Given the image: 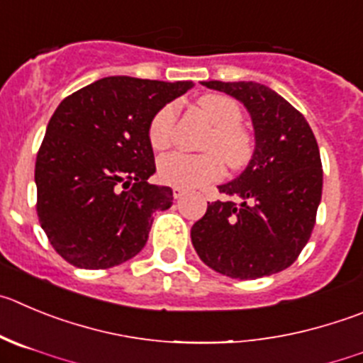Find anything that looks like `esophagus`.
<instances>
[{"mask_svg":"<svg viewBox=\"0 0 363 363\" xmlns=\"http://www.w3.org/2000/svg\"><path fill=\"white\" fill-rule=\"evenodd\" d=\"M172 191H174V199H182L186 195V189L182 188H174Z\"/></svg>","mask_w":363,"mask_h":363,"instance_id":"34e87169","label":"esophagus"}]
</instances>
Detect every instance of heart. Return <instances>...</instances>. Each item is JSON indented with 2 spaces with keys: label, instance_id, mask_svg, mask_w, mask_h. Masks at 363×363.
Listing matches in <instances>:
<instances>
[{
  "label": "heart",
  "instance_id": "heart-1",
  "mask_svg": "<svg viewBox=\"0 0 363 363\" xmlns=\"http://www.w3.org/2000/svg\"><path fill=\"white\" fill-rule=\"evenodd\" d=\"M206 116L215 125L204 143L206 154H184L172 152L159 159L157 177L161 182L174 188L195 189L204 188L218 181L223 174V162L231 168H240L249 161L252 154V143L247 132L240 128L243 120L238 101L223 94H206L199 100ZM177 105L174 101L162 105L148 123V143L154 150H164L170 147L174 138ZM222 155L221 158L219 155Z\"/></svg>",
  "mask_w": 363,
  "mask_h": 363
}]
</instances>
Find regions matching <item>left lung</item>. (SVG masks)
<instances>
[{
    "label": "left lung",
    "mask_w": 363,
    "mask_h": 363,
    "mask_svg": "<svg viewBox=\"0 0 363 363\" xmlns=\"http://www.w3.org/2000/svg\"><path fill=\"white\" fill-rule=\"evenodd\" d=\"M242 101L254 125L252 159L191 228L202 262L223 276L258 279L292 265L310 240L323 195L319 145L303 114L258 82H202Z\"/></svg>",
    "instance_id": "8db88e82"
}]
</instances>
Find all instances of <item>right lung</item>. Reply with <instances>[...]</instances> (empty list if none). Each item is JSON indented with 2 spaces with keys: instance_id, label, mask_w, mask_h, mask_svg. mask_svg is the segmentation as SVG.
<instances>
[{
  "instance_id": "right-lung-1",
  "label": "right lung",
  "mask_w": 363,
  "mask_h": 363,
  "mask_svg": "<svg viewBox=\"0 0 363 363\" xmlns=\"http://www.w3.org/2000/svg\"><path fill=\"white\" fill-rule=\"evenodd\" d=\"M193 82L105 77L64 98L37 152V216L53 249L80 269H111L148 240L174 191L155 186L148 123Z\"/></svg>"
}]
</instances>
